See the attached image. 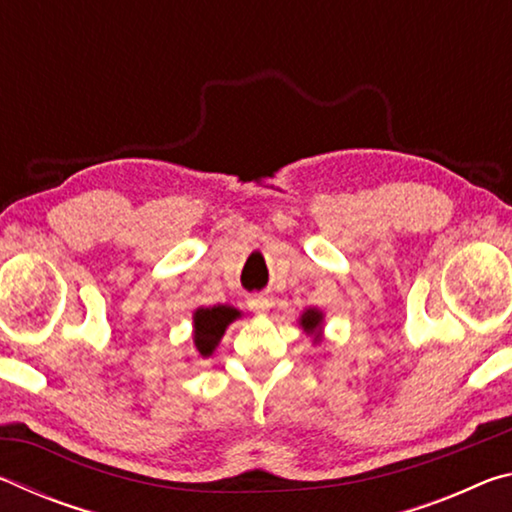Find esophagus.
I'll return each instance as SVG.
<instances>
[{"mask_svg": "<svg viewBox=\"0 0 512 512\" xmlns=\"http://www.w3.org/2000/svg\"><path fill=\"white\" fill-rule=\"evenodd\" d=\"M271 305H273V300L268 296H253L248 300V307L257 311V314H266V311L271 309Z\"/></svg>", "mask_w": 512, "mask_h": 512, "instance_id": "1", "label": "esophagus"}]
</instances>
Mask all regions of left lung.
I'll return each instance as SVG.
<instances>
[{"label": "left lung", "mask_w": 512, "mask_h": 512, "mask_svg": "<svg viewBox=\"0 0 512 512\" xmlns=\"http://www.w3.org/2000/svg\"><path fill=\"white\" fill-rule=\"evenodd\" d=\"M298 325L302 332L311 336V343L318 345L323 341V329H325V314L318 307H307L298 318Z\"/></svg>", "instance_id": "left-lung-1"}]
</instances>
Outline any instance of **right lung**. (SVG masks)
<instances>
[{
	"mask_svg": "<svg viewBox=\"0 0 512 512\" xmlns=\"http://www.w3.org/2000/svg\"><path fill=\"white\" fill-rule=\"evenodd\" d=\"M244 314L232 305L196 307L194 309V350L201 359L212 357L219 348L225 329Z\"/></svg>",
	"mask_w": 512,
	"mask_h": 512,
	"instance_id": "add662e5",
	"label": "right lung"
}]
</instances>
